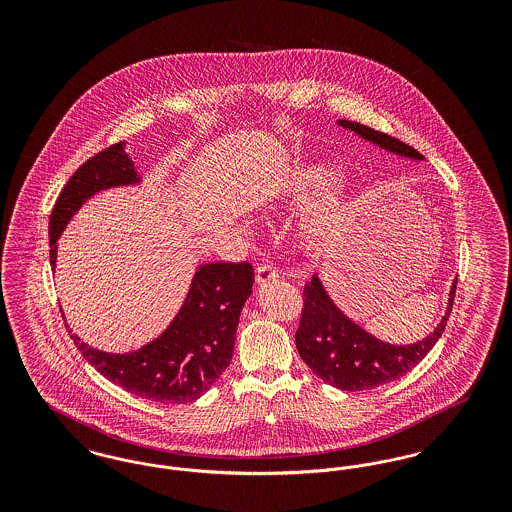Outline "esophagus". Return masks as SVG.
I'll use <instances>...</instances> for the list:
<instances>
[{"label": "esophagus", "mask_w": 512, "mask_h": 512, "mask_svg": "<svg viewBox=\"0 0 512 512\" xmlns=\"http://www.w3.org/2000/svg\"><path fill=\"white\" fill-rule=\"evenodd\" d=\"M278 278V268L272 265H261L257 268V284H268Z\"/></svg>", "instance_id": "obj_1"}]
</instances>
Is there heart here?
Listing matches in <instances>:
<instances>
[{
	"label": "heart",
	"mask_w": 512,
	"mask_h": 512,
	"mask_svg": "<svg viewBox=\"0 0 512 512\" xmlns=\"http://www.w3.org/2000/svg\"><path fill=\"white\" fill-rule=\"evenodd\" d=\"M338 176L340 172L330 165H313V167L293 171L284 178V182L278 186L276 194L270 197V201H278V203L305 201L315 194L324 192L332 182H336ZM343 211H345V199L340 194H328L326 199L313 205L301 219L299 224L301 236L309 244L322 242L326 236H330L336 230Z\"/></svg>",
	"instance_id": "1"
}]
</instances>
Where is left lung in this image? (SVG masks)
<instances>
[{
    "label": "left lung",
    "instance_id": "left-lung-1",
    "mask_svg": "<svg viewBox=\"0 0 512 512\" xmlns=\"http://www.w3.org/2000/svg\"><path fill=\"white\" fill-rule=\"evenodd\" d=\"M338 124L390 153L424 161L413 147L361 122L338 121ZM455 290L457 278L449 292L445 315L434 332L416 343L395 345L374 338L363 326L347 317L315 274L303 290V313L295 332L297 351L320 380L338 390L365 391L384 386L413 370L438 343L453 309Z\"/></svg>",
    "mask_w": 512,
    "mask_h": 512
}]
</instances>
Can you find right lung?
Segmentation results:
<instances>
[{
	"instance_id": "obj_1",
	"label": "right lung",
	"mask_w": 512,
	"mask_h": 512,
	"mask_svg": "<svg viewBox=\"0 0 512 512\" xmlns=\"http://www.w3.org/2000/svg\"><path fill=\"white\" fill-rule=\"evenodd\" d=\"M142 176L124 151L107 147L76 169L49 217V259L55 270L57 240L80 207L94 195L136 186ZM255 282L249 263H207L195 268L190 290L171 324L130 353H107L71 332L82 357L122 390L149 401L192 403L219 380L232 361L240 315Z\"/></svg>"
}]
</instances>
